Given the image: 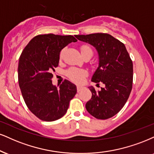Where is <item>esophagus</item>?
<instances>
[{
	"instance_id": "34e87169",
	"label": "esophagus",
	"mask_w": 154,
	"mask_h": 154,
	"mask_svg": "<svg viewBox=\"0 0 154 154\" xmlns=\"http://www.w3.org/2000/svg\"><path fill=\"white\" fill-rule=\"evenodd\" d=\"M83 87L82 86H77V91L78 92H80L81 90H82Z\"/></svg>"
}]
</instances>
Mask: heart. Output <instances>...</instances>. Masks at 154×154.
<instances>
[{"instance_id": "obj_1", "label": "heart", "mask_w": 154, "mask_h": 154, "mask_svg": "<svg viewBox=\"0 0 154 154\" xmlns=\"http://www.w3.org/2000/svg\"><path fill=\"white\" fill-rule=\"evenodd\" d=\"M81 52L82 55L86 54V53H92L93 54L92 49L87 45H83L81 47ZM66 74H67L68 77L74 82L80 83L83 82L86 72L84 70L80 69V68H71L68 70Z\"/></svg>"}]
</instances>
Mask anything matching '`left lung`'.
<instances>
[{
	"instance_id": "left-lung-1",
	"label": "left lung",
	"mask_w": 154,
	"mask_h": 154,
	"mask_svg": "<svg viewBox=\"0 0 154 154\" xmlns=\"http://www.w3.org/2000/svg\"><path fill=\"white\" fill-rule=\"evenodd\" d=\"M75 38L94 45L99 56V66L92 82L105 84L101 90L88 87L92 97L86 104L91 115L108 119L121 111L129 97L133 85V63L126 46L108 33L75 35Z\"/></svg>"
}]
</instances>
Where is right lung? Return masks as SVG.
Wrapping results in <instances>:
<instances>
[{
    "mask_svg": "<svg viewBox=\"0 0 154 154\" xmlns=\"http://www.w3.org/2000/svg\"><path fill=\"white\" fill-rule=\"evenodd\" d=\"M76 41L73 35L41 34L32 38L20 54L19 86L28 109L41 120L54 121L63 116L76 94V86L67 80L59 88L52 84L60 51Z\"/></svg>",
    "mask_w": 154,
    "mask_h": 154,
    "instance_id": "add662e5",
    "label": "right lung"
}]
</instances>
